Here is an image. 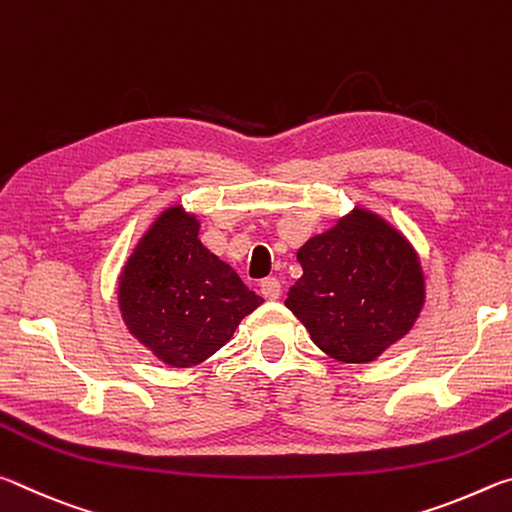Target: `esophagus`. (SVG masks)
Here are the masks:
<instances>
[{
    "mask_svg": "<svg viewBox=\"0 0 512 512\" xmlns=\"http://www.w3.org/2000/svg\"><path fill=\"white\" fill-rule=\"evenodd\" d=\"M259 291H262V296L266 300H277L282 293V287L275 277H266V280H262V284H259Z\"/></svg>",
    "mask_w": 512,
    "mask_h": 512,
    "instance_id": "obj_1",
    "label": "esophagus"
}]
</instances>
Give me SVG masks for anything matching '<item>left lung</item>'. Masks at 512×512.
I'll list each match as a JSON object with an SVG mask.
<instances>
[{
	"label": "left lung",
	"mask_w": 512,
	"mask_h": 512,
	"mask_svg": "<svg viewBox=\"0 0 512 512\" xmlns=\"http://www.w3.org/2000/svg\"><path fill=\"white\" fill-rule=\"evenodd\" d=\"M302 277L287 293L320 350L370 363L400 343L422 314L427 277L418 250L384 216L354 205L298 248Z\"/></svg>",
	"instance_id": "obj_1"
}]
</instances>
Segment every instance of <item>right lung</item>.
I'll return each mask as SVG.
<instances>
[{
    "label": "right lung",
    "mask_w": 512,
    "mask_h": 512,
    "mask_svg": "<svg viewBox=\"0 0 512 512\" xmlns=\"http://www.w3.org/2000/svg\"><path fill=\"white\" fill-rule=\"evenodd\" d=\"M183 203L153 216L117 277V307L133 339L171 368H194L232 339L262 305L235 268L198 239Z\"/></svg>",
    "instance_id": "right-lung-1"
}]
</instances>
